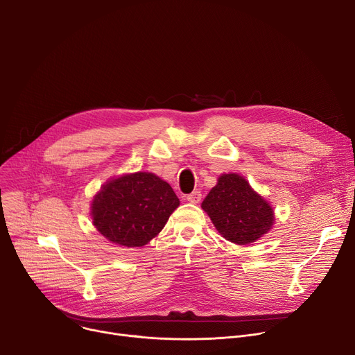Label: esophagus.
Returning a JSON list of instances; mask_svg holds the SVG:
<instances>
[{
	"label": "esophagus",
	"instance_id": "obj_1",
	"mask_svg": "<svg viewBox=\"0 0 355 355\" xmlns=\"http://www.w3.org/2000/svg\"><path fill=\"white\" fill-rule=\"evenodd\" d=\"M200 199H202V193L199 192V190H195V192H192V193L186 196V200H187L189 203H193V205L199 203Z\"/></svg>",
	"mask_w": 355,
	"mask_h": 355
}]
</instances>
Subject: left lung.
<instances>
[{
	"label": "left lung",
	"mask_w": 355,
	"mask_h": 355,
	"mask_svg": "<svg viewBox=\"0 0 355 355\" xmlns=\"http://www.w3.org/2000/svg\"><path fill=\"white\" fill-rule=\"evenodd\" d=\"M202 207L217 232L236 244L256 241L275 223L271 206L236 173L222 175Z\"/></svg>",
	"instance_id": "1"
}]
</instances>
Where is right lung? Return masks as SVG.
Masks as SVG:
<instances>
[{
	"label": "right lung",
	"instance_id": "obj_1",
	"mask_svg": "<svg viewBox=\"0 0 355 355\" xmlns=\"http://www.w3.org/2000/svg\"><path fill=\"white\" fill-rule=\"evenodd\" d=\"M179 206L169 183L138 172L109 180L92 202L94 225L112 243L141 248L149 243Z\"/></svg>",
	"mask_w": 355,
	"mask_h": 355
}]
</instances>
